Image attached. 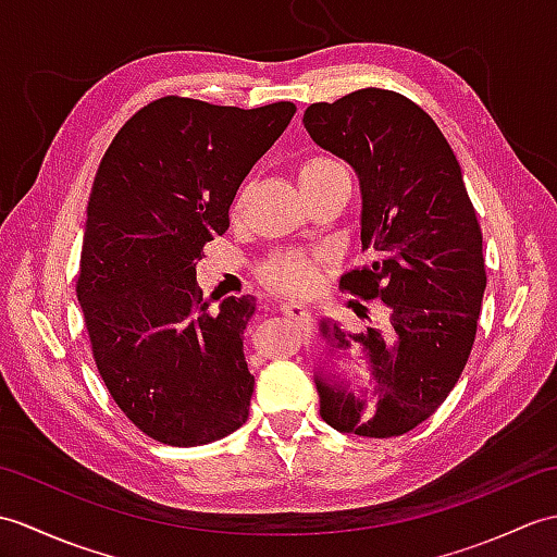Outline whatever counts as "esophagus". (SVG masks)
Wrapping results in <instances>:
<instances>
[{
  "label": "esophagus",
  "instance_id": "obj_1",
  "mask_svg": "<svg viewBox=\"0 0 557 557\" xmlns=\"http://www.w3.org/2000/svg\"><path fill=\"white\" fill-rule=\"evenodd\" d=\"M280 311L285 313L287 318H292V321L301 323V325H309V321H311L309 309H306V306L299 304V301H285V304H280Z\"/></svg>",
  "mask_w": 557,
  "mask_h": 557
}]
</instances>
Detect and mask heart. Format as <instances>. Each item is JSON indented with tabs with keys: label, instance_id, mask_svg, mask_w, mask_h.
<instances>
[{
	"label": "heart",
	"instance_id": "heart-1",
	"mask_svg": "<svg viewBox=\"0 0 557 557\" xmlns=\"http://www.w3.org/2000/svg\"><path fill=\"white\" fill-rule=\"evenodd\" d=\"M345 172L342 164L315 156L311 160H306L299 168V184H309L321 180V176L327 174H337ZM318 275H321V268H318V258L309 256V253H299V251H289V253H277L272 256L268 263L260 268V277H263L268 285L285 289V292H309L313 289V285L318 282Z\"/></svg>",
	"mask_w": 557,
	"mask_h": 557
}]
</instances>
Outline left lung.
Instances as JSON below:
<instances>
[{
  "label": "left lung",
  "instance_id": "1",
  "mask_svg": "<svg viewBox=\"0 0 557 557\" xmlns=\"http://www.w3.org/2000/svg\"><path fill=\"white\" fill-rule=\"evenodd\" d=\"M304 126L359 174L361 246L373 260L339 285L389 311L387 335L318 323L321 417L339 433L405 435L443 405L474 345L486 292L476 212L441 128L399 92L363 88L311 104ZM354 360L366 382L338 371Z\"/></svg>",
  "mask_w": 557,
  "mask_h": 557
}]
</instances>
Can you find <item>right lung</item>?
Here are the masks:
<instances>
[{"label": "right lung", "instance_id": "add662e5", "mask_svg": "<svg viewBox=\"0 0 557 557\" xmlns=\"http://www.w3.org/2000/svg\"><path fill=\"white\" fill-rule=\"evenodd\" d=\"M294 112L292 102L239 110L160 98L122 126L100 162L76 294L102 383L152 441L206 445L248 417L244 330L256 299L212 309L196 260L227 232L236 191Z\"/></svg>", "mask_w": 557, "mask_h": 557}]
</instances>
